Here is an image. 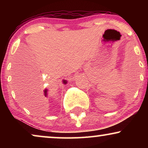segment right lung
<instances>
[{
    "instance_id": "add662e5",
    "label": "right lung",
    "mask_w": 148,
    "mask_h": 148,
    "mask_svg": "<svg viewBox=\"0 0 148 148\" xmlns=\"http://www.w3.org/2000/svg\"><path fill=\"white\" fill-rule=\"evenodd\" d=\"M62 82H63V84H66V80H63V81H62ZM47 92H48L47 90H44V96H45L46 97L47 96Z\"/></svg>"
}]
</instances>
